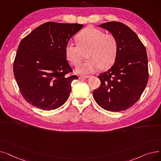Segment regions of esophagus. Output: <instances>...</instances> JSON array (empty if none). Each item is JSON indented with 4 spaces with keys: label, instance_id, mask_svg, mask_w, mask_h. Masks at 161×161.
Listing matches in <instances>:
<instances>
[{
    "label": "esophagus",
    "instance_id": "34e87169",
    "mask_svg": "<svg viewBox=\"0 0 161 161\" xmlns=\"http://www.w3.org/2000/svg\"><path fill=\"white\" fill-rule=\"evenodd\" d=\"M89 78V75H79V78L81 79V78H84L86 79Z\"/></svg>",
    "mask_w": 161,
    "mask_h": 161
}]
</instances>
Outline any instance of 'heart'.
<instances>
[{
    "label": "heart",
    "mask_w": 161,
    "mask_h": 161,
    "mask_svg": "<svg viewBox=\"0 0 161 161\" xmlns=\"http://www.w3.org/2000/svg\"><path fill=\"white\" fill-rule=\"evenodd\" d=\"M76 40L78 44L69 40L66 44L65 54L68 60L77 66L82 61L85 53L88 58L77 67V72L91 74L100 68L107 69L114 63L118 43L113 34L104 33L103 30L94 27H87L78 34Z\"/></svg>",
    "instance_id": "obj_1"
}]
</instances>
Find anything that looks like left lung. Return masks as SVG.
<instances>
[{
    "instance_id": "obj_1",
    "label": "left lung",
    "mask_w": 161,
    "mask_h": 161,
    "mask_svg": "<svg viewBox=\"0 0 161 161\" xmlns=\"http://www.w3.org/2000/svg\"><path fill=\"white\" fill-rule=\"evenodd\" d=\"M115 36L118 52L114 65L98 75L100 86L93 91L96 103L110 112L132 107L140 99L149 79L146 47L136 34L117 21L99 25Z\"/></svg>"
}]
</instances>
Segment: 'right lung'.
I'll list each match as a JSON object with an SVG mask.
<instances>
[{
    "label": "right lung",
    "mask_w": 161,
    "mask_h": 161,
    "mask_svg": "<svg viewBox=\"0 0 161 161\" xmlns=\"http://www.w3.org/2000/svg\"><path fill=\"white\" fill-rule=\"evenodd\" d=\"M83 26L47 22L21 41L14 62V74L28 103L43 110H52L65 103L72 82L78 79L72 74L65 46Z\"/></svg>",
    "instance_id": "1"
}]
</instances>
